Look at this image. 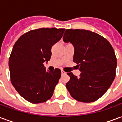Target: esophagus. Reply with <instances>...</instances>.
Here are the masks:
<instances>
[{"label": "esophagus", "mask_w": 122, "mask_h": 122, "mask_svg": "<svg viewBox=\"0 0 122 122\" xmlns=\"http://www.w3.org/2000/svg\"><path fill=\"white\" fill-rule=\"evenodd\" d=\"M61 74H63V75H64V74H66V73L64 71H61Z\"/></svg>", "instance_id": "esophagus-1"}]
</instances>
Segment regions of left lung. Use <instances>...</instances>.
<instances>
[{
    "instance_id": "1",
    "label": "left lung",
    "mask_w": 122,
    "mask_h": 122,
    "mask_svg": "<svg viewBox=\"0 0 122 122\" xmlns=\"http://www.w3.org/2000/svg\"><path fill=\"white\" fill-rule=\"evenodd\" d=\"M65 42L74 47L73 61L81 72L80 77L68 72L66 87L80 102H92L105 94L116 76V57L110 42L96 32L84 29H66Z\"/></svg>"
}]
</instances>
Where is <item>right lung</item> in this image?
I'll return each instance as SVG.
<instances>
[{"mask_svg":"<svg viewBox=\"0 0 122 122\" xmlns=\"http://www.w3.org/2000/svg\"><path fill=\"white\" fill-rule=\"evenodd\" d=\"M65 29L40 28L21 35L9 58L10 79L18 93L29 102H44L52 97L61 77L60 69L46 71L44 65L51 48L61 39Z\"/></svg>","mask_w":122,"mask_h":122,"instance_id":"right-lung-1","label":"right lung"}]
</instances>
